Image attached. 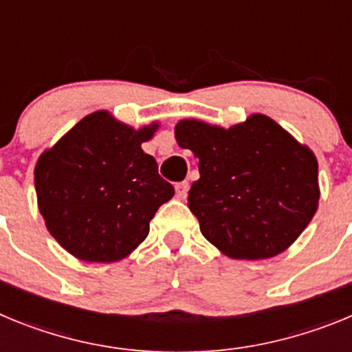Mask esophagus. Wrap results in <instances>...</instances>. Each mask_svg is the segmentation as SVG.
<instances>
[{
	"mask_svg": "<svg viewBox=\"0 0 352 352\" xmlns=\"http://www.w3.org/2000/svg\"><path fill=\"white\" fill-rule=\"evenodd\" d=\"M176 197L178 199H185L186 194H188V188H190V185H188V182H179L176 183Z\"/></svg>",
	"mask_w": 352,
	"mask_h": 352,
	"instance_id": "esophagus-1",
	"label": "esophagus"
}]
</instances>
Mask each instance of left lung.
<instances>
[{
	"mask_svg": "<svg viewBox=\"0 0 352 352\" xmlns=\"http://www.w3.org/2000/svg\"><path fill=\"white\" fill-rule=\"evenodd\" d=\"M174 133L199 158L188 208L226 256L268 259L309 226L319 203L316 155L272 118L254 114L227 130L183 120Z\"/></svg>",
	"mask_w": 352,
	"mask_h": 352,
	"instance_id": "left-lung-1",
	"label": "left lung"
}]
</instances>
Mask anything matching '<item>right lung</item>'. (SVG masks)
Wrapping results in <instances>:
<instances>
[{
	"instance_id": "right-lung-1",
	"label": "right lung",
	"mask_w": 352,
	"mask_h": 352,
	"mask_svg": "<svg viewBox=\"0 0 352 352\" xmlns=\"http://www.w3.org/2000/svg\"><path fill=\"white\" fill-rule=\"evenodd\" d=\"M157 123L133 130L107 111L82 118L38 158L35 188L49 232L88 263L126 257L149 232V220L174 195L157 160L141 144Z\"/></svg>"
}]
</instances>
